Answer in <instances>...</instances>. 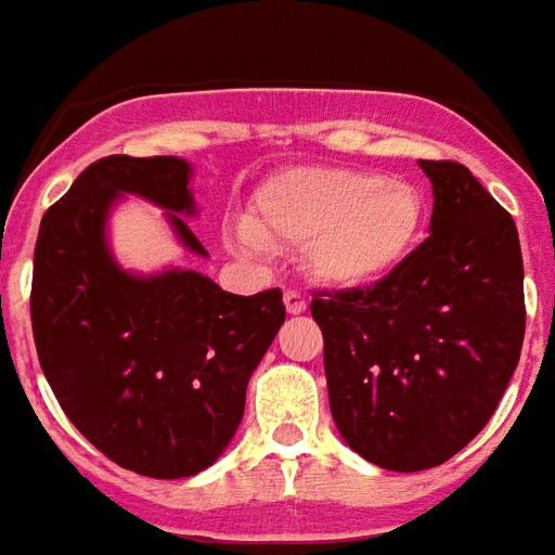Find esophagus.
Returning a JSON list of instances; mask_svg holds the SVG:
<instances>
[{"label": "esophagus", "mask_w": 555, "mask_h": 555, "mask_svg": "<svg viewBox=\"0 0 555 555\" xmlns=\"http://www.w3.org/2000/svg\"><path fill=\"white\" fill-rule=\"evenodd\" d=\"M285 307L291 315H299L307 310V299L299 291H285Z\"/></svg>", "instance_id": "obj_1"}]
</instances>
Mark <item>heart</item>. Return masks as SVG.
<instances>
[{
	"label": "heart",
	"instance_id": "heart-1",
	"mask_svg": "<svg viewBox=\"0 0 555 555\" xmlns=\"http://www.w3.org/2000/svg\"><path fill=\"white\" fill-rule=\"evenodd\" d=\"M426 194L403 177L307 166L259 189L248 231L264 245L307 248V264L333 287L392 276L421 248Z\"/></svg>",
	"mask_w": 555,
	"mask_h": 555
}]
</instances>
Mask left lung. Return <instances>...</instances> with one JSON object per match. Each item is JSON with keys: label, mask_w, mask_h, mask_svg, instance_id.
Here are the masks:
<instances>
[{"label": "left lung", "mask_w": 555, "mask_h": 555, "mask_svg": "<svg viewBox=\"0 0 555 555\" xmlns=\"http://www.w3.org/2000/svg\"><path fill=\"white\" fill-rule=\"evenodd\" d=\"M431 234L392 276L319 293L330 412L389 472L435 468L482 431L519 364L525 273L511 214L454 160H421Z\"/></svg>", "instance_id": "left-lung-1"}]
</instances>
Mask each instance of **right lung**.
<instances>
[{"label": "right lung", "mask_w": 555, "mask_h": 555, "mask_svg": "<svg viewBox=\"0 0 555 555\" xmlns=\"http://www.w3.org/2000/svg\"><path fill=\"white\" fill-rule=\"evenodd\" d=\"M180 157L109 155L41 217L30 321L39 364L73 426L134 474H199L231 443L250 372L285 324L282 291L234 296L197 270L134 276L106 245L124 194L166 208L177 240L208 256Z\"/></svg>", "instance_id": "right-lung-1"}]
</instances>
